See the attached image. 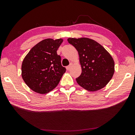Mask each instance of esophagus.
<instances>
[{
	"mask_svg": "<svg viewBox=\"0 0 135 135\" xmlns=\"http://www.w3.org/2000/svg\"><path fill=\"white\" fill-rule=\"evenodd\" d=\"M72 65H73V64H72V63H71L69 65L67 66V67H66V69H67V70H69L70 69V68H71V67H72Z\"/></svg>",
	"mask_w": 135,
	"mask_h": 135,
	"instance_id": "1",
	"label": "esophagus"
}]
</instances>
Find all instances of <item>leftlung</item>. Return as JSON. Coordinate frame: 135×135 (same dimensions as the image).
I'll list each match as a JSON object with an SVG mask.
<instances>
[{
	"label": "left lung",
	"mask_w": 135,
	"mask_h": 135,
	"mask_svg": "<svg viewBox=\"0 0 135 135\" xmlns=\"http://www.w3.org/2000/svg\"><path fill=\"white\" fill-rule=\"evenodd\" d=\"M67 40L79 55L81 73L76 79L77 83L90 92L104 88L114 73V61L109 52L89 38H68Z\"/></svg>",
	"instance_id": "1"
}]
</instances>
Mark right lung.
Wrapping results in <instances>:
<instances>
[{
    "label": "right lung",
    "mask_w": 135,
    "mask_h": 135,
    "mask_svg": "<svg viewBox=\"0 0 135 135\" xmlns=\"http://www.w3.org/2000/svg\"><path fill=\"white\" fill-rule=\"evenodd\" d=\"M62 38H46L33 46L25 56L21 66V76L34 92L45 94L56 88L66 69L57 54Z\"/></svg>",
    "instance_id": "obj_1"
}]
</instances>
